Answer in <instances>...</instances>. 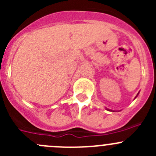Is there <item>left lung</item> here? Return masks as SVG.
<instances>
[{"mask_svg": "<svg viewBox=\"0 0 156 156\" xmlns=\"http://www.w3.org/2000/svg\"><path fill=\"white\" fill-rule=\"evenodd\" d=\"M137 95H138V94H137ZM137 96H136V97H137ZM106 109H107V110H108V111H111V112H112V110H110V109H108V108H106Z\"/></svg>", "mask_w": 156, "mask_h": 156, "instance_id": "obj_1", "label": "left lung"}]
</instances>
